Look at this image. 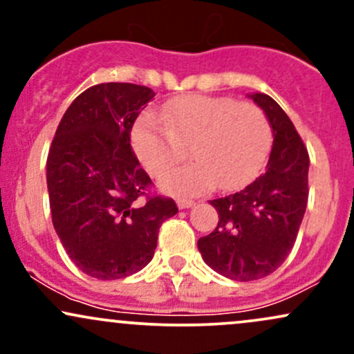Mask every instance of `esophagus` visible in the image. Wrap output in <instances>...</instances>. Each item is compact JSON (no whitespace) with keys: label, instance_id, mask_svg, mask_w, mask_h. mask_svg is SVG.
<instances>
[{"label":"esophagus","instance_id":"esophagus-1","mask_svg":"<svg viewBox=\"0 0 354 354\" xmlns=\"http://www.w3.org/2000/svg\"><path fill=\"white\" fill-rule=\"evenodd\" d=\"M191 206H194L193 200H178V208L180 209H188Z\"/></svg>","mask_w":354,"mask_h":354}]
</instances>
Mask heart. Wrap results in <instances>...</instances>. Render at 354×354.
<instances>
[{"label": "heart", "mask_w": 354, "mask_h": 354, "mask_svg": "<svg viewBox=\"0 0 354 354\" xmlns=\"http://www.w3.org/2000/svg\"><path fill=\"white\" fill-rule=\"evenodd\" d=\"M161 118L146 111L131 129V143L148 173H165L185 156L189 145L194 163L171 169L161 189L194 196L219 185L238 189L258 174L271 145L268 118L253 103L231 98L188 95L165 104Z\"/></svg>", "instance_id": "obj_1"}]
</instances>
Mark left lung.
I'll return each mask as SVG.
<instances>
[{"instance_id":"obj_1","label":"left lung","mask_w":354,"mask_h":354,"mask_svg":"<svg viewBox=\"0 0 354 354\" xmlns=\"http://www.w3.org/2000/svg\"><path fill=\"white\" fill-rule=\"evenodd\" d=\"M248 98L273 129L266 171L245 189L209 201L219 221L213 233L198 239L206 265L236 281L271 274L293 250L306 211L310 169L306 148L281 106L265 93Z\"/></svg>"}]
</instances>
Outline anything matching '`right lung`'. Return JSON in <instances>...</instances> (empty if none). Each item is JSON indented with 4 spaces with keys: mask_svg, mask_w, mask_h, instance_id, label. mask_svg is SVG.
<instances>
[{
    "mask_svg": "<svg viewBox=\"0 0 354 354\" xmlns=\"http://www.w3.org/2000/svg\"><path fill=\"white\" fill-rule=\"evenodd\" d=\"M156 93L131 83L88 88L61 118L46 161L53 226L71 261L98 279L135 274L153 259L158 231L178 213L151 185L129 143Z\"/></svg>",
    "mask_w": 354,
    "mask_h": 354,
    "instance_id": "right-lung-1",
    "label": "right lung"
}]
</instances>
